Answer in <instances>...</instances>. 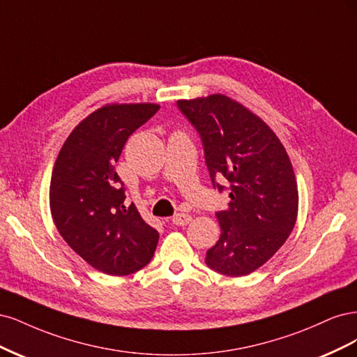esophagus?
<instances>
[{
    "label": "esophagus",
    "mask_w": 357,
    "mask_h": 357,
    "mask_svg": "<svg viewBox=\"0 0 357 357\" xmlns=\"http://www.w3.org/2000/svg\"><path fill=\"white\" fill-rule=\"evenodd\" d=\"M190 221H191V216L187 213H176V215H174V218H172V222L178 227L187 225Z\"/></svg>",
    "instance_id": "34e87169"
}]
</instances>
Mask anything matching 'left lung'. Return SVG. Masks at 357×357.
<instances>
[{
	"mask_svg": "<svg viewBox=\"0 0 357 357\" xmlns=\"http://www.w3.org/2000/svg\"><path fill=\"white\" fill-rule=\"evenodd\" d=\"M176 105L200 136L213 188L229 191L231 199L227 211L216 212L221 237L204 262L231 278L246 275L266 264L294 229L298 190L291 160L266 123L224 95ZM218 177L229 181L228 189Z\"/></svg>",
	"mask_w": 357,
	"mask_h": 357,
	"instance_id": "left-lung-1",
	"label": "left lung"
}]
</instances>
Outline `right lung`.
Returning a JSON list of instances; mask_svg holds the SVG:
<instances>
[{
    "label": "right lung",
    "mask_w": 357,
    "mask_h": 357,
    "mask_svg": "<svg viewBox=\"0 0 357 357\" xmlns=\"http://www.w3.org/2000/svg\"><path fill=\"white\" fill-rule=\"evenodd\" d=\"M160 109L154 103L107 105L79 123L54 163L50 209L71 249L91 267L126 275L151 261L158 233L126 203L116 172L129 136Z\"/></svg>",
    "instance_id": "right-lung-1"
}]
</instances>
